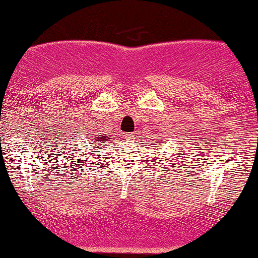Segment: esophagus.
I'll return each mask as SVG.
<instances>
[{
    "mask_svg": "<svg viewBox=\"0 0 258 258\" xmlns=\"http://www.w3.org/2000/svg\"><path fill=\"white\" fill-rule=\"evenodd\" d=\"M124 139L126 141H133L134 140V135H133L132 133H128V134H125V135H124Z\"/></svg>",
    "mask_w": 258,
    "mask_h": 258,
    "instance_id": "34e87169",
    "label": "esophagus"
}]
</instances>
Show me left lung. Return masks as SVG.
<instances>
[{"label":"left lung","instance_id":"obj_1","mask_svg":"<svg viewBox=\"0 0 258 258\" xmlns=\"http://www.w3.org/2000/svg\"><path fill=\"white\" fill-rule=\"evenodd\" d=\"M158 140H160V139H158ZM161 142H162V141H161ZM157 143H160V142H157Z\"/></svg>","mask_w":258,"mask_h":258}]
</instances>
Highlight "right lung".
<instances>
[{
	"mask_svg": "<svg viewBox=\"0 0 258 258\" xmlns=\"http://www.w3.org/2000/svg\"><path fill=\"white\" fill-rule=\"evenodd\" d=\"M111 139H112V136L108 137L107 135H105V134H101V135H94L93 139H90L89 144H90V146H93V148H98V149H102V147H100V146H103V143L107 142V141H111ZM95 145H96L97 147H95ZM75 153H79L80 156H82V157H81V161H86L87 156H84V155L87 154L86 151H84V154H83L82 149H79V150H75ZM100 153H101V151H100ZM75 157L77 158V156H75ZM89 160H90V158H89ZM91 164H93V163H91Z\"/></svg>",
	"mask_w": 258,
	"mask_h": 258,
	"instance_id": "obj_1",
	"label": "right lung"
}]
</instances>
